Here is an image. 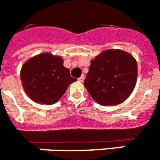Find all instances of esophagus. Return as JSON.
<instances>
[{
	"instance_id": "obj_1",
	"label": "esophagus",
	"mask_w": 160,
	"mask_h": 160,
	"mask_svg": "<svg viewBox=\"0 0 160 160\" xmlns=\"http://www.w3.org/2000/svg\"><path fill=\"white\" fill-rule=\"evenodd\" d=\"M84 78H85V77H84V75H82L80 78H78V81L79 82H83L84 81Z\"/></svg>"
}]
</instances>
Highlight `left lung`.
I'll return each mask as SVG.
<instances>
[{"mask_svg": "<svg viewBox=\"0 0 160 160\" xmlns=\"http://www.w3.org/2000/svg\"><path fill=\"white\" fill-rule=\"evenodd\" d=\"M137 79V62L120 49H108L91 61L84 86L102 106H115L131 95Z\"/></svg>", "mask_w": 160, "mask_h": 160, "instance_id": "8db88e82", "label": "left lung"}]
</instances>
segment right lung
<instances>
[{
  "instance_id": "add662e5",
  "label": "right lung",
  "mask_w": 160,
  "mask_h": 160,
  "mask_svg": "<svg viewBox=\"0 0 160 160\" xmlns=\"http://www.w3.org/2000/svg\"><path fill=\"white\" fill-rule=\"evenodd\" d=\"M59 56L44 53L27 60L20 71L23 88L29 98L38 103H56L76 78L70 76Z\"/></svg>"
}]
</instances>
